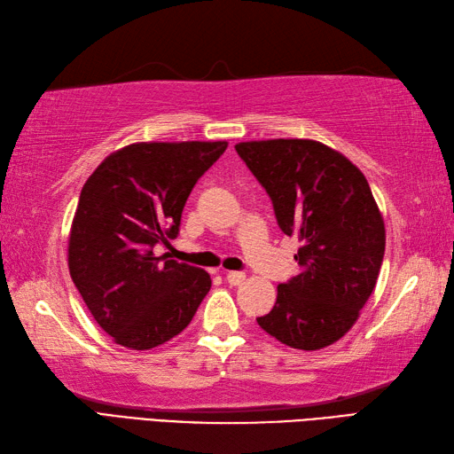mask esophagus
<instances>
[{"label": "esophagus", "instance_id": "obj_1", "mask_svg": "<svg viewBox=\"0 0 454 454\" xmlns=\"http://www.w3.org/2000/svg\"><path fill=\"white\" fill-rule=\"evenodd\" d=\"M245 278L247 276L243 274V271H227V274H225V279L229 281L231 286H240L245 281Z\"/></svg>", "mask_w": 454, "mask_h": 454}]
</instances>
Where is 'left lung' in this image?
Masks as SVG:
<instances>
[{"label": "left lung", "mask_w": 454, "mask_h": 454, "mask_svg": "<svg viewBox=\"0 0 454 454\" xmlns=\"http://www.w3.org/2000/svg\"><path fill=\"white\" fill-rule=\"evenodd\" d=\"M274 204L279 229L297 235L301 271L278 286L260 328L295 349H322L356 325L385 256V221L364 173L315 139L235 145Z\"/></svg>", "instance_id": "8db88e82"}]
</instances>
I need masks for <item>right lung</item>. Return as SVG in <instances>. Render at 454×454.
Returning <instances> with one entry per match:
<instances>
[{"label": "right lung", "mask_w": 454, "mask_h": 454, "mask_svg": "<svg viewBox=\"0 0 454 454\" xmlns=\"http://www.w3.org/2000/svg\"><path fill=\"white\" fill-rule=\"evenodd\" d=\"M227 142H142L87 178L67 240L69 276L116 344L151 349L180 334L211 287L206 270L157 256L178 235L198 178Z\"/></svg>", "instance_id": "add662e5"}]
</instances>
